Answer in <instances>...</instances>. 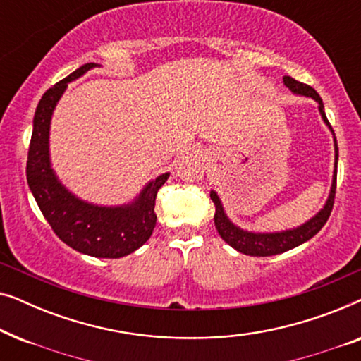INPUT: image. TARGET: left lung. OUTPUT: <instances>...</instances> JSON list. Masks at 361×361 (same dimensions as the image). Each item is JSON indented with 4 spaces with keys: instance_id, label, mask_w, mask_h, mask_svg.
Listing matches in <instances>:
<instances>
[{
    "instance_id": "1",
    "label": "left lung",
    "mask_w": 361,
    "mask_h": 361,
    "mask_svg": "<svg viewBox=\"0 0 361 361\" xmlns=\"http://www.w3.org/2000/svg\"><path fill=\"white\" fill-rule=\"evenodd\" d=\"M284 85L289 88L290 92L299 93V95H305L314 98L315 102L319 103V111L322 115L324 121L327 123L330 131L334 133L332 126L325 116L324 111V103L322 98L319 97V93L314 90L312 87L305 85L302 82L294 80L290 77H284L283 78ZM335 141V171H334V180H332V189H330V195L327 199V204L324 205V209L319 212L314 219H310L307 224L298 226L294 230H286V231H279V233H253V231H245L235 226L231 221L228 220V216L225 215L224 207H221V202L219 199V195L215 194L214 190L210 192V199L215 205V226L219 235L221 236V240L226 241L231 248H235L240 253L250 255V256H273V255H279L284 253V251L293 250L295 246L305 243V241L312 238L314 235H317L320 228L327 224L330 212L334 209V200H335V189H337V161H338V147H337V140Z\"/></svg>"
}]
</instances>
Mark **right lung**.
I'll list each match as a JSON object with an SVG mask.
<instances>
[{"mask_svg":"<svg viewBox=\"0 0 361 361\" xmlns=\"http://www.w3.org/2000/svg\"><path fill=\"white\" fill-rule=\"evenodd\" d=\"M97 63H85L44 93L34 115L27 152V184L44 219L59 238L75 251L95 258H121L149 240L156 226V195L169 174L149 182L130 205L98 207L72 195L54 174L49 161L51 116L67 83Z\"/></svg>","mask_w":361,"mask_h":361,"instance_id":"1","label":"right lung"}]
</instances>
